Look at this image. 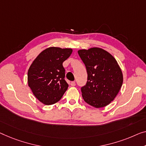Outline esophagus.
Here are the masks:
<instances>
[{"mask_svg":"<svg viewBox=\"0 0 146 146\" xmlns=\"http://www.w3.org/2000/svg\"><path fill=\"white\" fill-rule=\"evenodd\" d=\"M76 85V84H75V82H74V81H73V82H71V86H75Z\"/></svg>","mask_w":146,"mask_h":146,"instance_id":"1","label":"esophagus"}]
</instances>
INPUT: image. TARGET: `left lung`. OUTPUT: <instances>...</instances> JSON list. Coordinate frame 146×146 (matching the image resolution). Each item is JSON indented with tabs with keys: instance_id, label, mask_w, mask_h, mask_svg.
<instances>
[{
	"instance_id": "1",
	"label": "left lung",
	"mask_w": 146,
	"mask_h": 146,
	"mask_svg": "<svg viewBox=\"0 0 146 146\" xmlns=\"http://www.w3.org/2000/svg\"><path fill=\"white\" fill-rule=\"evenodd\" d=\"M78 54L85 65L88 81L81 88L84 102L96 108L114 100L123 82V75L115 58L98 47L81 49Z\"/></svg>"
}]
</instances>
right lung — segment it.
I'll use <instances>...</instances> for the list:
<instances>
[{"label": "right lung", "mask_w": 146, "mask_h": 146, "mask_svg": "<svg viewBox=\"0 0 146 146\" xmlns=\"http://www.w3.org/2000/svg\"><path fill=\"white\" fill-rule=\"evenodd\" d=\"M71 48L51 46L40 52L30 66L28 86L38 101L44 105L58 102L66 92L68 84L64 79L63 62L71 56Z\"/></svg>", "instance_id": "right-lung-1"}]
</instances>
